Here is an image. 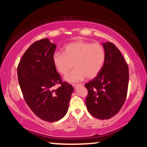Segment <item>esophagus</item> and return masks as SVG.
Here are the masks:
<instances>
[{"label": "esophagus", "instance_id": "esophagus-1", "mask_svg": "<svg viewBox=\"0 0 147 147\" xmlns=\"http://www.w3.org/2000/svg\"><path fill=\"white\" fill-rule=\"evenodd\" d=\"M82 85H83L82 84H74V85H72L74 88H77V87H79V86H82Z\"/></svg>", "mask_w": 147, "mask_h": 147}]
</instances>
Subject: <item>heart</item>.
Instances as JSON below:
<instances>
[{
    "mask_svg": "<svg viewBox=\"0 0 147 147\" xmlns=\"http://www.w3.org/2000/svg\"><path fill=\"white\" fill-rule=\"evenodd\" d=\"M54 65L61 75H65L75 68L64 80L70 83L81 81L87 77H96L102 69L105 60V50L102 45L85 41H76L66 44L63 53H55L52 58Z\"/></svg>",
    "mask_w": 147,
    "mask_h": 147,
    "instance_id": "b5f03b06",
    "label": "heart"
}]
</instances>
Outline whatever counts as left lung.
Listing matches in <instances>:
<instances>
[{
    "label": "left lung",
    "instance_id": "left-lung-1",
    "mask_svg": "<svg viewBox=\"0 0 147 147\" xmlns=\"http://www.w3.org/2000/svg\"><path fill=\"white\" fill-rule=\"evenodd\" d=\"M105 60L100 72L85 84V100L89 112L95 118L107 120L117 114L126 98L129 81L128 64L120 51L111 42H103Z\"/></svg>",
    "mask_w": 147,
    "mask_h": 147
}]
</instances>
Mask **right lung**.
I'll return each instance as SVG.
<instances>
[{"instance_id":"right-lung-1","label":"right lung","mask_w":147,"mask_h":147,"mask_svg":"<svg viewBox=\"0 0 147 147\" xmlns=\"http://www.w3.org/2000/svg\"><path fill=\"white\" fill-rule=\"evenodd\" d=\"M56 48L48 38L36 42L25 51L17 67L25 102L37 116L49 122L65 116L74 91L71 85L62 82L54 65L52 58ZM57 84L61 86L52 90Z\"/></svg>"}]
</instances>
